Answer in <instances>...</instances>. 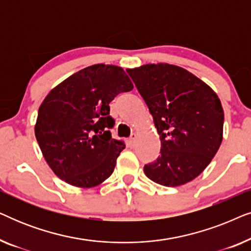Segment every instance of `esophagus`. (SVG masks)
<instances>
[{
	"label": "esophagus",
	"mask_w": 251,
	"mask_h": 251,
	"mask_svg": "<svg viewBox=\"0 0 251 251\" xmlns=\"http://www.w3.org/2000/svg\"><path fill=\"white\" fill-rule=\"evenodd\" d=\"M135 143H136V137H131V138H130V139L128 140V145H129L130 147L135 146Z\"/></svg>",
	"instance_id": "1"
}]
</instances>
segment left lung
Returning a JSON list of instances; mask_svg holds the SVG:
<instances>
[{
    "mask_svg": "<svg viewBox=\"0 0 251 251\" xmlns=\"http://www.w3.org/2000/svg\"><path fill=\"white\" fill-rule=\"evenodd\" d=\"M126 72L145 100L161 140V154L144 167V173L168 187L193 180L222 144L224 111L218 96L176 65L146 64Z\"/></svg>",
    "mask_w": 251,
    "mask_h": 251,
    "instance_id": "obj_1",
    "label": "left lung"
}]
</instances>
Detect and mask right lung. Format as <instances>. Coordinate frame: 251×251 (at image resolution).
<instances>
[{
  "label": "right lung",
  "mask_w": 251,
  "mask_h": 251,
  "mask_svg": "<svg viewBox=\"0 0 251 251\" xmlns=\"http://www.w3.org/2000/svg\"><path fill=\"white\" fill-rule=\"evenodd\" d=\"M133 89L122 67L96 64L56 85L40 105L35 137L57 177L72 186L90 188L114 171L125 144L113 139L109 102Z\"/></svg>",
  "instance_id": "add662e5"
}]
</instances>
